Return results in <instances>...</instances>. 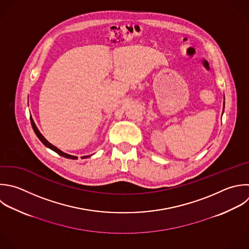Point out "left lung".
I'll list each match as a JSON object with an SVG mask.
<instances>
[{"label": "left lung", "instance_id": "8db88e82", "mask_svg": "<svg viewBox=\"0 0 249 249\" xmlns=\"http://www.w3.org/2000/svg\"><path fill=\"white\" fill-rule=\"evenodd\" d=\"M224 107H225V96H224ZM224 107H223V111H224Z\"/></svg>", "mask_w": 249, "mask_h": 249}]
</instances>
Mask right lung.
Here are the masks:
<instances>
[{
    "mask_svg": "<svg viewBox=\"0 0 249 249\" xmlns=\"http://www.w3.org/2000/svg\"><path fill=\"white\" fill-rule=\"evenodd\" d=\"M30 120H31V124H32V127H33V129H34V131H35V133H36V135H37V137L41 140V142L46 146V147H48V148H50L51 150H53V151H54L55 153H57L58 155H60V156H62V157H64V158H67V159H71V160H77L78 159V157H76V156H72V155H69V154H66V153H64V152H62L61 150H59L58 148H56L55 146H53L52 143H50L44 136H43V134L40 132V130L38 129V127H37V125H36V124L34 123V120L32 119V117L30 118ZM90 156H85V157H83L82 159H87V158H89Z\"/></svg>",
    "mask_w": 249,
    "mask_h": 249,
    "instance_id": "add662e5",
    "label": "right lung"
}]
</instances>
